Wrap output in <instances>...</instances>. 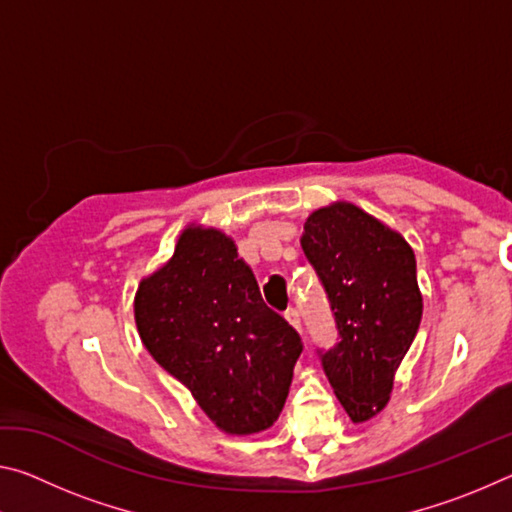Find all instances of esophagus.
<instances>
[{
  "mask_svg": "<svg viewBox=\"0 0 512 512\" xmlns=\"http://www.w3.org/2000/svg\"><path fill=\"white\" fill-rule=\"evenodd\" d=\"M284 316H287V320L293 327L300 329V311L296 307H289L287 311H284Z\"/></svg>",
  "mask_w": 512,
  "mask_h": 512,
  "instance_id": "obj_1",
  "label": "esophagus"
}]
</instances>
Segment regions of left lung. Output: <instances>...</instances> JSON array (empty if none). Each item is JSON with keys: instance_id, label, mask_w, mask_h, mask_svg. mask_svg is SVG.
Here are the masks:
<instances>
[{"instance_id": "left-lung-1", "label": "left lung", "mask_w": 512, "mask_h": 512, "mask_svg": "<svg viewBox=\"0 0 512 512\" xmlns=\"http://www.w3.org/2000/svg\"><path fill=\"white\" fill-rule=\"evenodd\" d=\"M302 250L314 266L339 339L316 350L352 422L384 409L395 370L422 318L411 246L357 205H332L305 223Z\"/></svg>"}]
</instances>
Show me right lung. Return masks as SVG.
I'll return each instance as SVG.
<instances>
[{
  "label": "right lung",
  "mask_w": 512,
  "mask_h": 512,
  "mask_svg": "<svg viewBox=\"0 0 512 512\" xmlns=\"http://www.w3.org/2000/svg\"><path fill=\"white\" fill-rule=\"evenodd\" d=\"M135 320L151 357L216 427L244 436L277 420L302 339L266 305L223 232L187 228L169 262L137 289Z\"/></svg>",
  "instance_id": "right-lung-1"
}]
</instances>
